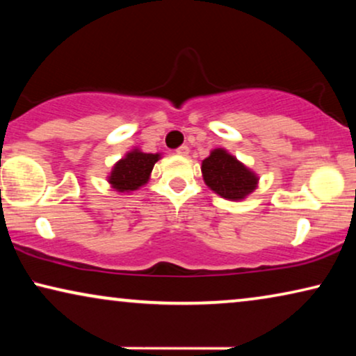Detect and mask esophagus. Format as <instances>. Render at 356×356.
<instances>
[{"label":"esophagus","instance_id":"34e87169","mask_svg":"<svg viewBox=\"0 0 356 356\" xmlns=\"http://www.w3.org/2000/svg\"><path fill=\"white\" fill-rule=\"evenodd\" d=\"M177 154L178 155H188L189 154V147H188V145H181V147L177 149Z\"/></svg>","mask_w":356,"mask_h":356}]
</instances>
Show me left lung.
<instances>
[{"label":"left lung","mask_w":356,"mask_h":356,"mask_svg":"<svg viewBox=\"0 0 356 356\" xmlns=\"http://www.w3.org/2000/svg\"><path fill=\"white\" fill-rule=\"evenodd\" d=\"M201 170L207 186L225 199H245L256 189V175L223 149L212 150Z\"/></svg>","instance_id":"1"}]
</instances>
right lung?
Returning a JSON list of instances; mask_svg holds the SVG:
<instances>
[{"instance_id": "right-lung-1", "label": "right lung", "mask_w": 356, "mask_h": 356, "mask_svg": "<svg viewBox=\"0 0 356 356\" xmlns=\"http://www.w3.org/2000/svg\"><path fill=\"white\" fill-rule=\"evenodd\" d=\"M159 157V154H144L140 150L126 154V157L121 159L111 170L110 184L120 193H129L140 188L147 183L149 175Z\"/></svg>"}]
</instances>
